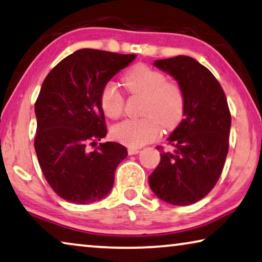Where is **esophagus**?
Instances as JSON below:
<instances>
[{"label":"esophagus","mask_w":262,"mask_h":262,"mask_svg":"<svg viewBox=\"0 0 262 262\" xmlns=\"http://www.w3.org/2000/svg\"><path fill=\"white\" fill-rule=\"evenodd\" d=\"M140 151L139 148H135V147H128L127 148V153L130 154V156H134V154H138Z\"/></svg>","instance_id":"obj_1"}]
</instances>
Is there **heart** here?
Listing matches in <instances>:
<instances>
[{
	"instance_id": "heart-1",
	"label": "heart",
	"mask_w": 262,
	"mask_h": 262,
	"mask_svg": "<svg viewBox=\"0 0 262 262\" xmlns=\"http://www.w3.org/2000/svg\"><path fill=\"white\" fill-rule=\"evenodd\" d=\"M123 84L131 95L144 96L141 118H125L111 128L114 139L131 147H139L158 139L161 125L173 130L182 121L186 97L181 85L166 80L164 73L144 63L132 67L123 78ZM124 97L113 82L102 88L100 104L109 118H117L124 110Z\"/></svg>"
}]
</instances>
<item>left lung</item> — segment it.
<instances>
[{
  "label": "left lung",
  "mask_w": 262,
  "mask_h": 262,
  "mask_svg": "<svg viewBox=\"0 0 262 262\" xmlns=\"http://www.w3.org/2000/svg\"><path fill=\"white\" fill-rule=\"evenodd\" d=\"M173 76L186 97L184 118L168 137L174 152L160 149L148 183L160 200L174 205L196 203L220 179L229 151L231 114L225 93L207 67L187 55L154 62Z\"/></svg>",
  "instance_id": "8db88e82"
}]
</instances>
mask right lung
Instances as JSON below:
<instances>
[{"instance_id": "add662e5", "label": "right lung", "mask_w": 262, "mask_h": 262, "mask_svg": "<svg viewBox=\"0 0 262 262\" xmlns=\"http://www.w3.org/2000/svg\"><path fill=\"white\" fill-rule=\"evenodd\" d=\"M135 59L136 54L82 49L62 59L42 82L34 104V149L46 181L68 202H95L114 186L127 151L113 141L97 145L106 136L100 95Z\"/></svg>"}]
</instances>
